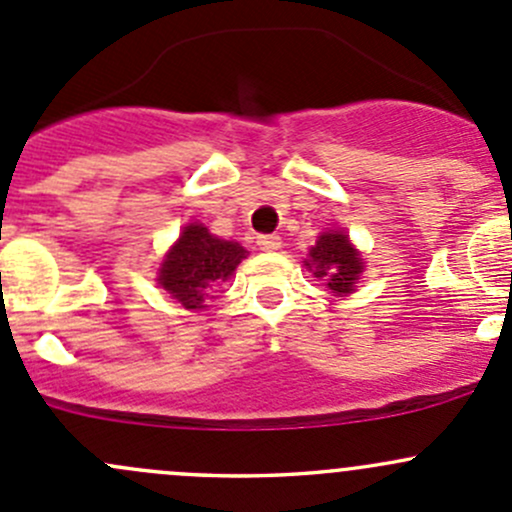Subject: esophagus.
<instances>
[{
  "label": "esophagus",
  "instance_id": "1",
  "mask_svg": "<svg viewBox=\"0 0 512 512\" xmlns=\"http://www.w3.org/2000/svg\"><path fill=\"white\" fill-rule=\"evenodd\" d=\"M257 245H260V250L272 252V250H279V247H282V238H279L277 233H262V235H257Z\"/></svg>",
  "mask_w": 512,
  "mask_h": 512
}]
</instances>
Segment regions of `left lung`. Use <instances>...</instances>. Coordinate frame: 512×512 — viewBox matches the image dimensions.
I'll list each match as a JSON object with an SVG mask.
<instances>
[{
	"mask_svg": "<svg viewBox=\"0 0 512 512\" xmlns=\"http://www.w3.org/2000/svg\"><path fill=\"white\" fill-rule=\"evenodd\" d=\"M311 260L306 262L309 270H314L316 277H326L328 287L336 294L353 292V284L358 274L363 272L358 252L343 233H324L309 252Z\"/></svg>",
	"mask_w": 512,
	"mask_h": 512,
	"instance_id": "left-lung-1",
	"label": "left lung"
}]
</instances>
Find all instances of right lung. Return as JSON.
Instances as JSON below:
<instances>
[{
	"instance_id": "obj_1",
	"label": "right lung",
	"mask_w": 512,
	"mask_h": 512,
	"mask_svg": "<svg viewBox=\"0 0 512 512\" xmlns=\"http://www.w3.org/2000/svg\"><path fill=\"white\" fill-rule=\"evenodd\" d=\"M242 257L245 250L238 242L213 238L208 228L193 223L166 255L159 284L186 309H203V299L235 272Z\"/></svg>"
}]
</instances>
